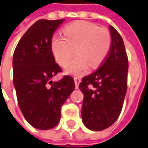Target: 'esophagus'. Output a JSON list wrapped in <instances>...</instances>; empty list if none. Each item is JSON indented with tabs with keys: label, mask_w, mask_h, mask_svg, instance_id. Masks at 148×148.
<instances>
[{
	"label": "esophagus",
	"mask_w": 148,
	"mask_h": 148,
	"mask_svg": "<svg viewBox=\"0 0 148 148\" xmlns=\"http://www.w3.org/2000/svg\"><path fill=\"white\" fill-rule=\"evenodd\" d=\"M74 83H75V88L76 89H78V85H79V83L81 82V79L78 77H74Z\"/></svg>",
	"instance_id": "esophagus-1"
}]
</instances>
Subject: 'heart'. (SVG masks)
Masks as SVG:
<instances>
[{"instance_id": "1", "label": "heart", "mask_w": 148, "mask_h": 148, "mask_svg": "<svg viewBox=\"0 0 148 148\" xmlns=\"http://www.w3.org/2000/svg\"><path fill=\"white\" fill-rule=\"evenodd\" d=\"M63 35H54L51 48L56 61L65 66L75 49L77 56L66 66L67 74L81 75L91 66L95 68L107 56L111 46V36L105 28L87 21H78L68 25Z\"/></svg>"}]
</instances>
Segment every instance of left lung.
I'll return each instance as SVG.
<instances>
[{"label":"left lung","instance_id":"obj_1","mask_svg":"<svg viewBox=\"0 0 148 148\" xmlns=\"http://www.w3.org/2000/svg\"><path fill=\"white\" fill-rule=\"evenodd\" d=\"M112 37L108 55L98 70L83 77L82 118L87 128L100 131L111 126L120 115L126 91L128 57L121 35L109 26Z\"/></svg>","mask_w":148,"mask_h":148}]
</instances>
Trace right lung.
Instances as JSON below:
<instances>
[{"mask_svg":"<svg viewBox=\"0 0 148 148\" xmlns=\"http://www.w3.org/2000/svg\"><path fill=\"white\" fill-rule=\"evenodd\" d=\"M64 21L38 20L19 40L14 53L13 80L19 108L36 129H52L58 124L61 107L75 87L69 75L57 82L51 80L62 71L55 62L51 42Z\"/></svg>","mask_w":148,"mask_h":148,"instance_id":"add662e5","label":"right lung"}]
</instances>
